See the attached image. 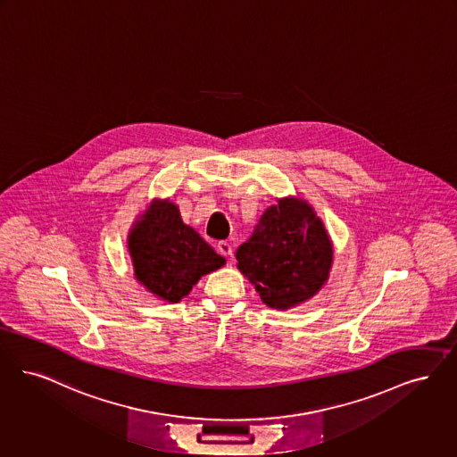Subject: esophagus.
I'll use <instances>...</instances> for the list:
<instances>
[{
	"instance_id": "1",
	"label": "esophagus",
	"mask_w": 457,
	"mask_h": 457,
	"mask_svg": "<svg viewBox=\"0 0 457 457\" xmlns=\"http://www.w3.org/2000/svg\"><path fill=\"white\" fill-rule=\"evenodd\" d=\"M218 252H220V255L231 256L233 255V246L228 241H220L218 243Z\"/></svg>"
}]
</instances>
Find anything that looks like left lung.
Returning <instances> with one entry per match:
<instances>
[{
	"mask_svg": "<svg viewBox=\"0 0 457 457\" xmlns=\"http://www.w3.org/2000/svg\"><path fill=\"white\" fill-rule=\"evenodd\" d=\"M237 260L269 308L293 310L328 282L333 243L310 202L289 195L265 209Z\"/></svg>",
	"mask_w": 457,
	"mask_h": 457,
	"instance_id": "1",
	"label": "left lung"
}]
</instances>
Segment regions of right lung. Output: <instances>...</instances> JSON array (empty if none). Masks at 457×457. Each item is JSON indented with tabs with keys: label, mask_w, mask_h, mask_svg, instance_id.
Listing matches in <instances>:
<instances>
[{
	"label": "right lung",
	"mask_w": 457,
	"mask_h": 457,
	"mask_svg": "<svg viewBox=\"0 0 457 457\" xmlns=\"http://www.w3.org/2000/svg\"><path fill=\"white\" fill-rule=\"evenodd\" d=\"M128 252L134 278L164 303H179L202 275L220 269L226 260L188 224L175 202L153 199L132 222Z\"/></svg>",
	"instance_id": "right-lung-1"
}]
</instances>
